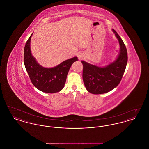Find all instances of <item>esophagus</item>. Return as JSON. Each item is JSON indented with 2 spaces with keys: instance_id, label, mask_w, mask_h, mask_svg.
<instances>
[{
  "instance_id": "34e87169",
  "label": "esophagus",
  "mask_w": 149,
  "mask_h": 149,
  "mask_svg": "<svg viewBox=\"0 0 149 149\" xmlns=\"http://www.w3.org/2000/svg\"><path fill=\"white\" fill-rule=\"evenodd\" d=\"M78 58H79V59H81V58H83V55L82 54H79L78 55Z\"/></svg>"
}]
</instances>
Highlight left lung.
Masks as SVG:
<instances>
[{"instance_id":"1","label":"left lung","mask_w":149,"mask_h":149,"mask_svg":"<svg viewBox=\"0 0 149 149\" xmlns=\"http://www.w3.org/2000/svg\"><path fill=\"white\" fill-rule=\"evenodd\" d=\"M120 45V52L113 62L100 67L81 61L83 79L86 90L94 94H100L113 90L120 83L127 64V52L125 45L112 29Z\"/></svg>"}]
</instances>
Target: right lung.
Returning a JSON list of instances; mask_svg holds the SVG:
<instances>
[{"label":"right lung","mask_w":149,"mask_h":149,"mask_svg":"<svg viewBox=\"0 0 149 149\" xmlns=\"http://www.w3.org/2000/svg\"><path fill=\"white\" fill-rule=\"evenodd\" d=\"M32 35L29 37L24 49V64L30 79L36 88L41 92H58L64 88L68 73L72 64L78 61V57L68 59L53 68L42 66L31 53L30 43Z\"/></svg>","instance_id":"obj_1"}]
</instances>
